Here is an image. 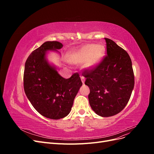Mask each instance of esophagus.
Wrapping results in <instances>:
<instances>
[{"label": "esophagus", "mask_w": 154, "mask_h": 154, "mask_svg": "<svg viewBox=\"0 0 154 154\" xmlns=\"http://www.w3.org/2000/svg\"><path fill=\"white\" fill-rule=\"evenodd\" d=\"M81 80H82V82L83 83V84H84L85 81V78L83 77V76H82L81 77Z\"/></svg>", "instance_id": "esophagus-1"}]
</instances>
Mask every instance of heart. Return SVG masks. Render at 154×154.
<instances>
[{
  "label": "heart",
  "mask_w": 154,
  "mask_h": 154,
  "mask_svg": "<svg viewBox=\"0 0 154 154\" xmlns=\"http://www.w3.org/2000/svg\"><path fill=\"white\" fill-rule=\"evenodd\" d=\"M105 47L102 44H86L81 47L70 50L67 54V60L72 63L85 62V66L92 69L96 66L103 57Z\"/></svg>",
  "instance_id": "obj_1"
}]
</instances>
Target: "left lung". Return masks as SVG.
Wrapping results in <instances>:
<instances>
[{"label": "left lung", "instance_id": "8db88e82", "mask_svg": "<svg viewBox=\"0 0 154 154\" xmlns=\"http://www.w3.org/2000/svg\"><path fill=\"white\" fill-rule=\"evenodd\" d=\"M105 40L107 55L83 75L90 88L88 98L92 109L101 117H110L120 112L128 103L134 87V75L127 51L113 40Z\"/></svg>", "mask_w": 154, "mask_h": 154}]
</instances>
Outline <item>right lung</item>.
Instances as JSON below:
<instances>
[{"mask_svg":"<svg viewBox=\"0 0 154 154\" xmlns=\"http://www.w3.org/2000/svg\"><path fill=\"white\" fill-rule=\"evenodd\" d=\"M62 47L57 41L45 42L30 54L24 67V88L27 97L38 113L51 119L63 118L70 113L82 85L78 73L66 79L48 62V51L58 52Z\"/></svg>","mask_w":154,"mask_h":154,"instance_id":"right-lung-1","label":"right lung"}]
</instances>
